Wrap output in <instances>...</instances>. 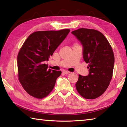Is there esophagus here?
I'll return each mask as SVG.
<instances>
[{"instance_id":"obj_1","label":"esophagus","mask_w":127,"mask_h":127,"mask_svg":"<svg viewBox=\"0 0 127 127\" xmlns=\"http://www.w3.org/2000/svg\"><path fill=\"white\" fill-rule=\"evenodd\" d=\"M63 73H64V74H69L70 72H69V71H67V70H64V71L63 72Z\"/></svg>"}]
</instances>
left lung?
I'll return each instance as SVG.
<instances>
[{"instance_id": "obj_1", "label": "left lung", "mask_w": 127, "mask_h": 127, "mask_svg": "<svg viewBox=\"0 0 127 127\" xmlns=\"http://www.w3.org/2000/svg\"><path fill=\"white\" fill-rule=\"evenodd\" d=\"M72 33L82 45L83 59L89 69L88 76L79 75L76 89L86 99L97 98L106 91L112 78L114 64L112 48L97 30L81 28Z\"/></svg>"}]
</instances>
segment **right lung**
I'll return each mask as SVG.
<instances>
[{"label": "right lung", "mask_w": 127, "mask_h": 127, "mask_svg": "<svg viewBox=\"0 0 127 127\" xmlns=\"http://www.w3.org/2000/svg\"><path fill=\"white\" fill-rule=\"evenodd\" d=\"M70 31H36L23 43L17 57L18 77L24 90L30 95L42 98L50 93L61 71L48 69L49 61Z\"/></svg>", "instance_id": "right-lung-1"}]
</instances>
